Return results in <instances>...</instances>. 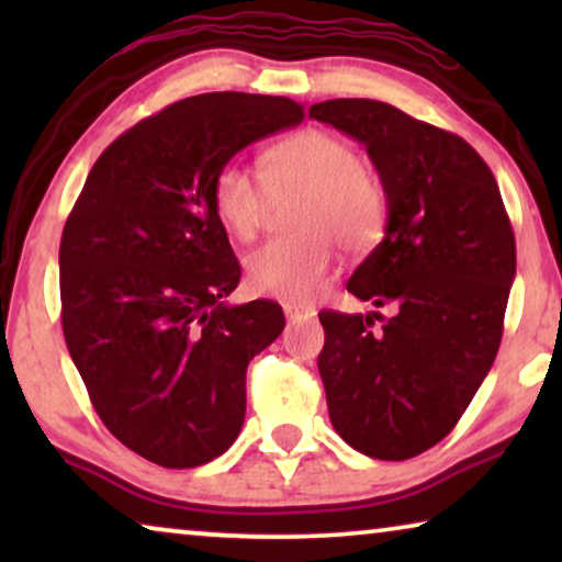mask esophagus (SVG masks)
I'll use <instances>...</instances> for the list:
<instances>
[{
    "label": "esophagus",
    "instance_id": "obj_1",
    "mask_svg": "<svg viewBox=\"0 0 562 562\" xmlns=\"http://www.w3.org/2000/svg\"><path fill=\"white\" fill-rule=\"evenodd\" d=\"M283 314H286L289 322H296V319H310V317H314V310H312V306H304V304H291V302H286V304H283Z\"/></svg>",
    "mask_w": 562,
    "mask_h": 562
}]
</instances>
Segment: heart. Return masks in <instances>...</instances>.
<instances>
[{"label":"heart","instance_id":"heart-1","mask_svg":"<svg viewBox=\"0 0 562 562\" xmlns=\"http://www.w3.org/2000/svg\"><path fill=\"white\" fill-rule=\"evenodd\" d=\"M266 181L273 191L299 187L294 227L245 256V279L256 294L310 302L322 291L335 260V244L358 252L379 243L386 227V189L358 148L327 130H302L268 150ZM212 204L237 240H252L266 212L263 179L240 160H227L212 181Z\"/></svg>","mask_w":562,"mask_h":562}]
</instances>
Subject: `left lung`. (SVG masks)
I'll use <instances>...</instances> for the list:
<instances>
[{"mask_svg":"<svg viewBox=\"0 0 562 562\" xmlns=\"http://www.w3.org/2000/svg\"><path fill=\"white\" fill-rule=\"evenodd\" d=\"M310 117L366 145L389 199L383 240L348 291L394 317L319 312L329 419L368 458H414L458 425L494 366L517 273L512 222L463 137L375 99H329Z\"/></svg>","mask_w":562,"mask_h":562,"instance_id":"obj_1","label":"left lung"}]
</instances>
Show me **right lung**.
Instances as JSON below:
<instances>
[{
    "label": "right lung",
    "instance_id": "add662e5",
    "mask_svg": "<svg viewBox=\"0 0 562 562\" xmlns=\"http://www.w3.org/2000/svg\"><path fill=\"white\" fill-rule=\"evenodd\" d=\"M302 120L286 97L181 99L99 156L68 214V352L106 429L150 463L204 465L240 435L245 371L286 319L273 302H225L240 263L212 181L235 153Z\"/></svg>",
    "mask_w": 562,
    "mask_h": 562
}]
</instances>
